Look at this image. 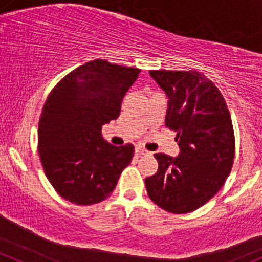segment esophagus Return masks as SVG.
<instances>
[{"mask_svg":"<svg viewBox=\"0 0 262 262\" xmlns=\"http://www.w3.org/2000/svg\"><path fill=\"white\" fill-rule=\"evenodd\" d=\"M136 154L139 155V157H142V155L149 154V151L146 150V149L142 148V146H137V148H136Z\"/></svg>","mask_w":262,"mask_h":262,"instance_id":"1","label":"esophagus"}]
</instances>
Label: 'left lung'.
Instances as JSON below:
<instances>
[{
  "instance_id": "8db88e82",
  "label": "left lung",
  "mask_w": 262,
  "mask_h": 262,
  "mask_svg": "<svg viewBox=\"0 0 262 262\" xmlns=\"http://www.w3.org/2000/svg\"><path fill=\"white\" fill-rule=\"evenodd\" d=\"M168 97L165 125L177 132V158L158 153V171L145 179L149 198L173 214L203 206L223 188L235 157V137L225 99L196 71H150Z\"/></svg>"
}]
</instances>
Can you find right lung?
<instances>
[{
  "mask_svg": "<svg viewBox=\"0 0 262 262\" xmlns=\"http://www.w3.org/2000/svg\"><path fill=\"white\" fill-rule=\"evenodd\" d=\"M140 70L87 62L56 85L38 123V153L54 190L77 205L105 200L133 159L134 146L109 144L102 126L119 117Z\"/></svg>",
  "mask_w": 262,
  "mask_h": 262,
  "instance_id": "right-lung-1",
  "label": "right lung"
}]
</instances>
